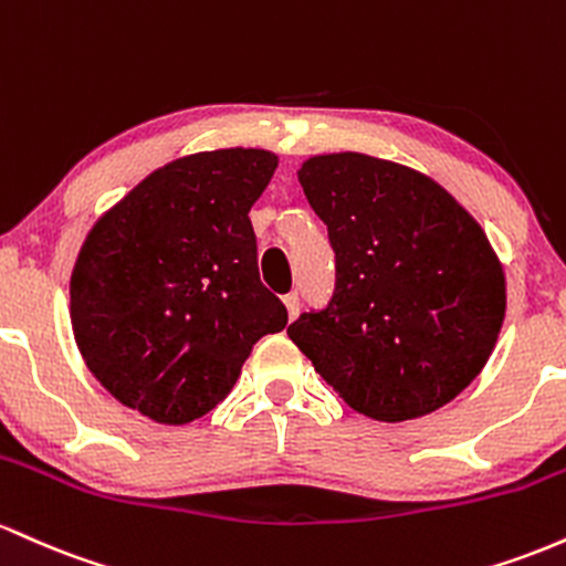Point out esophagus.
I'll list each match as a JSON object with an SVG mask.
<instances>
[{"mask_svg":"<svg viewBox=\"0 0 566 566\" xmlns=\"http://www.w3.org/2000/svg\"><path fill=\"white\" fill-rule=\"evenodd\" d=\"M283 304H285V313H289L291 321H294V317L300 315V294H285Z\"/></svg>","mask_w":566,"mask_h":566,"instance_id":"1","label":"esophagus"}]
</instances>
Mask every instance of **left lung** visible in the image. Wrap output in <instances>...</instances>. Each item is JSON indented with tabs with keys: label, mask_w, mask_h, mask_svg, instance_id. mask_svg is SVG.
<instances>
[{
	"label": "left lung",
	"mask_w": 566,
	"mask_h": 566,
	"mask_svg": "<svg viewBox=\"0 0 566 566\" xmlns=\"http://www.w3.org/2000/svg\"><path fill=\"white\" fill-rule=\"evenodd\" d=\"M300 184L328 227L336 291L289 336L360 415L406 422L447 406L486 366L505 272L441 184L360 151L307 157Z\"/></svg>",
	"instance_id": "obj_1"
}]
</instances>
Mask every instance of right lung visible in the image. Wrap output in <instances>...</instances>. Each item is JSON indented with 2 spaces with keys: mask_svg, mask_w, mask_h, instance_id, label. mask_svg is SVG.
I'll use <instances>...</instances> for the list:
<instances>
[{
  "mask_svg": "<svg viewBox=\"0 0 566 566\" xmlns=\"http://www.w3.org/2000/svg\"><path fill=\"white\" fill-rule=\"evenodd\" d=\"M277 168L213 149L151 170L87 232L69 283L82 360L128 409L187 424L216 409L289 315L259 281L249 219Z\"/></svg>",
  "mask_w": 566,
  "mask_h": 566,
  "instance_id": "obj_1",
  "label": "right lung"
}]
</instances>
